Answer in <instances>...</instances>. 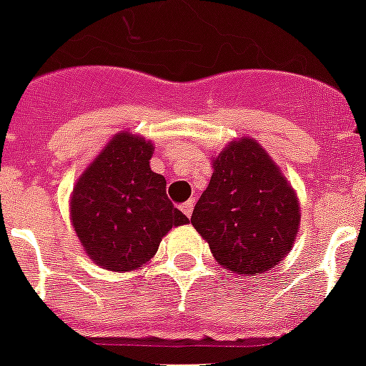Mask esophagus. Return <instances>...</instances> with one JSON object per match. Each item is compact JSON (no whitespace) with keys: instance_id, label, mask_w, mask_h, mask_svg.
I'll return each instance as SVG.
<instances>
[{"instance_id":"obj_1","label":"esophagus","mask_w":366,"mask_h":366,"mask_svg":"<svg viewBox=\"0 0 366 366\" xmlns=\"http://www.w3.org/2000/svg\"><path fill=\"white\" fill-rule=\"evenodd\" d=\"M182 213L186 215V217H192V211H194V199H188L186 204H182Z\"/></svg>"}]
</instances>
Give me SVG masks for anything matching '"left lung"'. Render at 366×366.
<instances>
[{
    "mask_svg": "<svg viewBox=\"0 0 366 366\" xmlns=\"http://www.w3.org/2000/svg\"><path fill=\"white\" fill-rule=\"evenodd\" d=\"M299 223L297 194L252 137L231 142L215 157L209 186L192 213L213 258L238 275L277 266L291 250Z\"/></svg>",
    "mask_w": 366,
    "mask_h": 366,
    "instance_id": "1",
    "label": "left lung"
}]
</instances>
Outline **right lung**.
<instances>
[{"instance_id": "1", "label": "right lung", "mask_w": 366, "mask_h": 366, "mask_svg": "<svg viewBox=\"0 0 366 366\" xmlns=\"http://www.w3.org/2000/svg\"><path fill=\"white\" fill-rule=\"evenodd\" d=\"M153 143L122 132L75 184L69 202L73 229L94 264L132 272L147 264L162 237L188 217L167 196V180L149 167Z\"/></svg>"}]
</instances>
